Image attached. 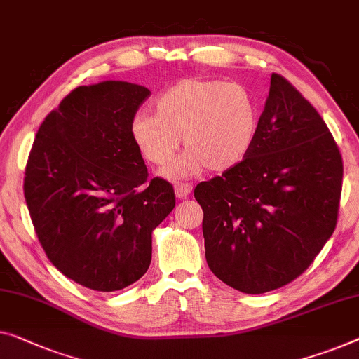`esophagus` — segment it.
Masks as SVG:
<instances>
[{
  "label": "esophagus",
  "mask_w": 359,
  "mask_h": 359,
  "mask_svg": "<svg viewBox=\"0 0 359 359\" xmlns=\"http://www.w3.org/2000/svg\"><path fill=\"white\" fill-rule=\"evenodd\" d=\"M191 191V184H175V196L179 200H185Z\"/></svg>",
  "instance_id": "obj_1"
}]
</instances>
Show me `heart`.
I'll use <instances>...</instances> for the list:
<instances>
[{"instance_id": "b5f03b06", "label": "heart", "mask_w": 359, "mask_h": 359, "mask_svg": "<svg viewBox=\"0 0 359 359\" xmlns=\"http://www.w3.org/2000/svg\"><path fill=\"white\" fill-rule=\"evenodd\" d=\"M156 114L140 112L130 133L143 156L154 165L172 161L184 135L189 153L168 169L172 177L224 172L243 163L255 145L259 109L240 83L216 79H184L158 96Z\"/></svg>"}]
</instances>
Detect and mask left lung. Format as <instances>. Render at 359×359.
<instances>
[{
  "label": "left lung",
  "instance_id": "8db88e82",
  "mask_svg": "<svg viewBox=\"0 0 359 359\" xmlns=\"http://www.w3.org/2000/svg\"><path fill=\"white\" fill-rule=\"evenodd\" d=\"M341 177L340 149L323 117L272 74L247 159L195 187L212 274L250 295L295 280L335 231Z\"/></svg>",
  "mask_w": 359,
  "mask_h": 359
}]
</instances>
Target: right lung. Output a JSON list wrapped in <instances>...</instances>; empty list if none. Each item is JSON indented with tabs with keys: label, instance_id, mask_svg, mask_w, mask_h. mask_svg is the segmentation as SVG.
Wrapping results in <instances>:
<instances>
[{
	"label": "right lung",
	"instance_id": "1",
	"mask_svg": "<svg viewBox=\"0 0 359 359\" xmlns=\"http://www.w3.org/2000/svg\"><path fill=\"white\" fill-rule=\"evenodd\" d=\"M149 90L106 80L77 87L45 117L24 195L48 259L95 292L122 290L151 263V232L174 210V187L148 180L130 133Z\"/></svg>",
	"mask_w": 359,
	"mask_h": 359
}]
</instances>
